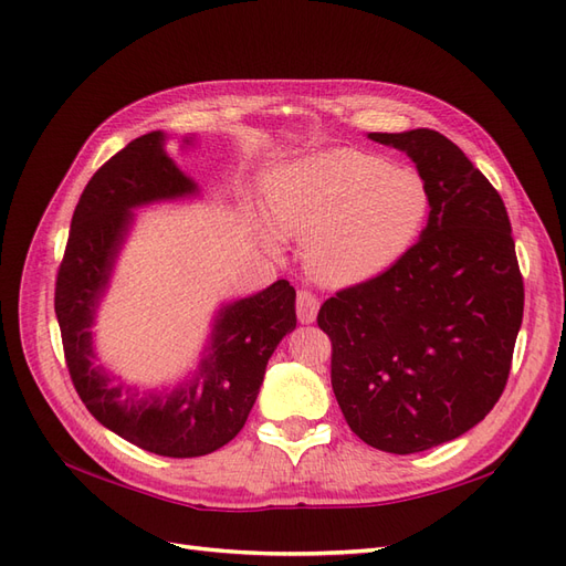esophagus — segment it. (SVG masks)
<instances>
[{"mask_svg":"<svg viewBox=\"0 0 566 566\" xmlns=\"http://www.w3.org/2000/svg\"><path fill=\"white\" fill-rule=\"evenodd\" d=\"M318 306L321 304L312 293L300 290V293H297V318H300V323H304V325L314 323L316 316H318Z\"/></svg>","mask_w":566,"mask_h":566,"instance_id":"obj_1","label":"esophagus"}]
</instances>
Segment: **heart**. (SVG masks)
I'll return each mask as SVG.
<instances>
[{"instance_id":"1","label":"heart","mask_w":566,"mask_h":566,"mask_svg":"<svg viewBox=\"0 0 566 566\" xmlns=\"http://www.w3.org/2000/svg\"><path fill=\"white\" fill-rule=\"evenodd\" d=\"M266 214L256 229L273 248L304 243V269L345 290L382 276L413 248L430 214V191L410 167L356 148H328L266 175Z\"/></svg>"}]
</instances>
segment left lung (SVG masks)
<instances>
[{
    "label": "left lung",
    "mask_w": 566,
    "mask_h": 566,
    "mask_svg": "<svg viewBox=\"0 0 566 566\" xmlns=\"http://www.w3.org/2000/svg\"><path fill=\"white\" fill-rule=\"evenodd\" d=\"M368 139L416 163L430 214L382 276L325 300L318 325L352 432L406 455L465 434L501 399L524 283L503 198L451 139L422 127Z\"/></svg>",
    "instance_id": "obj_1"
}]
</instances>
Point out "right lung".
I'll return each mask as SVG.
<instances>
[{"label": "right lung", "mask_w": 566, "mask_h": 566, "mask_svg": "<svg viewBox=\"0 0 566 566\" xmlns=\"http://www.w3.org/2000/svg\"><path fill=\"white\" fill-rule=\"evenodd\" d=\"M165 132H148L90 179L71 221L56 281V318L67 370L82 403L117 437L167 458L208 455L229 443L250 416L266 364L295 331V287L276 281L260 293L219 304L196 361L172 387L142 389L117 382L96 364L94 325L111 290L136 210L196 200L200 186L169 156ZM181 146L196 148V136Z\"/></svg>", "instance_id": "obj_1"}]
</instances>
